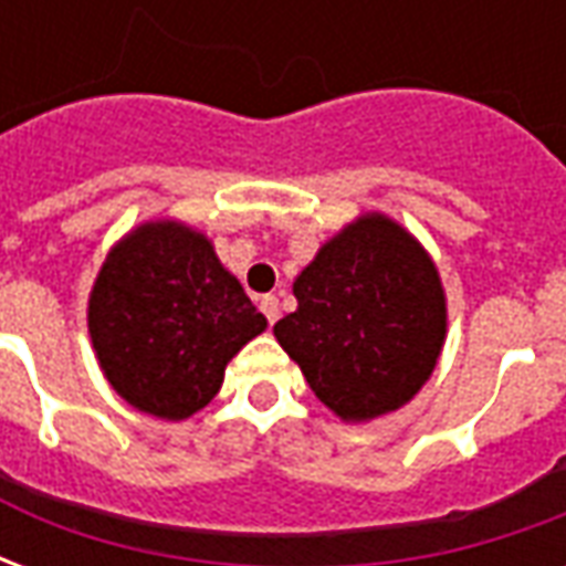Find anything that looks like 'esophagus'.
<instances>
[{
	"instance_id": "esophagus-1",
	"label": "esophagus",
	"mask_w": 566,
	"mask_h": 566,
	"mask_svg": "<svg viewBox=\"0 0 566 566\" xmlns=\"http://www.w3.org/2000/svg\"><path fill=\"white\" fill-rule=\"evenodd\" d=\"M260 312L266 315V321H270V324H275V321H279V312H282V308H279V296L275 294L260 296Z\"/></svg>"
}]
</instances>
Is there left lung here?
<instances>
[{"label":"left lung","mask_w":566,"mask_h":566,"mask_svg":"<svg viewBox=\"0 0 566 566\" xmlns=\"http://www.w3.org/2000/svg\"><path fill=\"white\" fill-rule=\"evenodd\" d=\"M275 324L321 403L345 421L394 412L430 379L446 339L437 266L403 227L367 214L321 248Z\"/></svg>","instance_id":"obj_1"}]
</instances>
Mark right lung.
I'll return each instance as SVG.
<instances>
[{"mask_svg":"<svg viewBox=\"0 0 566 566\" xmlns=\"http://www.w3.org/2000/svg\"><path fill=\"white\" fill-rule=\"evenodd\" d=\"M87 324L112 388L148 416L181 421L211 403L227 360L266 318L206 235L160 221L105 258Z\"/></svg>","mask_w":566,"mask_h":566,"instance_id":"obj_1","label":"right lung"}]
</instances>
